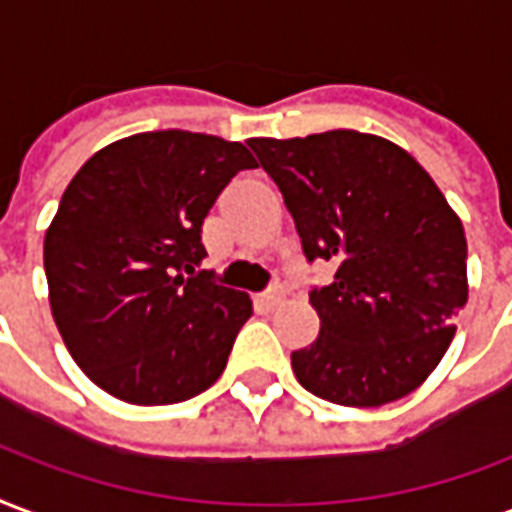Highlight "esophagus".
Segmentation results:
<instances>
[{
	"label": "esophagus",
	"instance_id": "1",
	"mask_svg": "<svg viewBox=\"0 0 512 512\" xmlns=\"http://www.w3.org/2000/svg\"><path fill=\"white\" fill-rule=\"evenodd\" d=\"M282 298H285V290L279 285H271L266 290V293H260L255 298V304L260 306V309H274V306L282 304Z\"/></svg>",
	"mask_w": 512,
	"mask_h": 512
}]
</instances>
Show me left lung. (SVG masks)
I'll return each mask as SVG.
<instances>
[{
    "label": "left lung",
    "instance_id": "8db88e82",
    "mask_svg": "<svg viewBox=\"0 0 512 512\" xmlns=\"http://www.w3.org/2000/svg\"><path fill=\"white\" fill-rule=\"evenodd\" d=\"M285 198L309 263L333 260L309 290L320 336L295 350L306 391L380 407L426 380L467 304V238L426 170L396 143L355 130L246 140Z\"/></svg>",
    "mask_w": 512,
    "mask_h": 512
}]
</instances>
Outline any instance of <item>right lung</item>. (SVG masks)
I'll return each instance as SVG.
<instances>
[{"mask_svg": "<svg viewBox=\"0 0 512 512\" xmlns=\"http://www.w3.org/2000/svg\"><path fill=\"white\" fill-rule=\"evenodd\" d=\"M236 140L140 132L86 162L45 233L51 312L73 361L116 399L179 404L225 372L249 295L198 271L203 219L238 170Z\"/></svg>", "mask_w": 512, "mask_h": 512, "instance_id": "obj_1", "label": "right lung"}]
</instances>
